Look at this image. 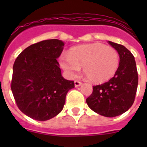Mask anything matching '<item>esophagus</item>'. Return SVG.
<instances>
[{
	"mask_svg": "<svg viewBox=\"0 0 147 147\" xmlns=\"http://www.w3.org/2000/svg\"><path fill=\"white\" fill-rule=\"evenodd\" d=\"M81 85H82V82H81V81H75V86H76V87H78V86H80Z\"/></svg>",
	"mask_w": 147,
	"mask_h": 147,
	"instance_id": "34e87169",
	"label": "esophagus"
}]
</instances>
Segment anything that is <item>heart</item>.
Instances as JSON below:
<instances>
[{
  "label": "heart",
  "instance_id": "heart-1",
  "mask_svg": "<svg viewBox=\"0 0 147 147\" xmlns=\"http://www.w3.org/2000/svg\"><path fill=\"white\" fill-rule=\"evenodd\" d=\"M60 65L71 78H75L83 67L84 73L91 82L102 83L116 72L119 54L114 48L100 43L82 45L70 49L68 55H62Z\"/></svg>",
  "mask_w": 147,
  "mask_h": 147
}]
</instances>
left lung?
<instances>
[{
  "mask_svg": "<svg viewBox=\"0 0 147 147\" xmlns=\"http://www.w3.org/2000/svg\"><path fill=\"white\" fill-rule=\"evenodd\" d=\"M108 43L119 54L118 69L108 82L93 86V92L86 102L98 114L113 117L123 114L134 102L138 73L132 53L123 45L111 41Z\"/></svg>",
  "mask_w": 147,
  "mask_h": 147,
  "instance_id": "1",
  "label": "left lung"
}]
</instances>
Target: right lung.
I'll return each instance as SVG.
<instances>
[{"label":"right lung","instance_id":"obj_1","mask_svg":"<svg viewBox=\"0 0 147 147\" xmlns=\"http://www.w3.org/2000/svg\"><path fill=\"white\" fill-rule=\"evenodd\" d=\"M63 47L56 39L42 40L15 60L10 88L18 108L32 119L47 121L59 114L67 93L75 87L74 81L62 77L56 60Z\"/></svg>","mask_w":147,"mask_h":147}]
</instances>
